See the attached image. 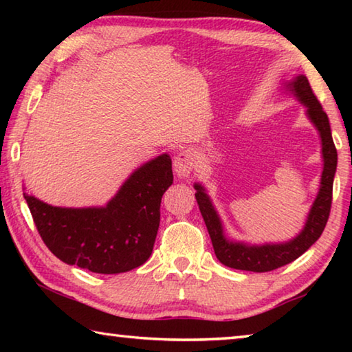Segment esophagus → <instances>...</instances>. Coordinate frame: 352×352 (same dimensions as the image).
<instances>
[{
    "label": "esophagus",
    "mask_w": 352,
    "mask_h": 352,
    "mask_svg": "<svg viewBox=\"0 0 352 352\" xmlns=\"http://www.w3.org/2000/svg\"><path fill=\"white\" fill-rule=\"evenodd\" d=\"M195 166V155L192 151H183L174 158V170L178 178H186L190 175Z\"/></svg>",
    "instance_id": "1"
}]
</instances>
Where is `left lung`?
I'll use <instances>...</instances> for the list:
<instances>
[{"label":"left lung","instance_id":"1","mask_svg":"<svg viewBox=\"0 0 352 352\" xmlns=\"http://www.w3.org/2000/svg\"><path fill=\"white\" fill-rule=\"evenodd\" d=\"M284 88L294 94L298 102L306 107V116L320 135L321 158H323V172H321L320 178L318 194L311 210H309L306 223L300 233L294 239L276 243H247L230 239L225 236L222 219L214 208L205 186H201L200 183L194 184L195 199H197L200 212L204 216L208 233H210L214 253L223 265L236 270L262 273L279 269V267L295 261L318 241L326 226L327 217H329L333 175L337 170V151L333 146L329 119H327L318 99L315 98L305 74H300L295 79L285 82Z\"/></svg>","mask_w":352,"mask_h":352}]
</instances>
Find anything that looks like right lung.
Wrapping results in <instances>:
<instances>
[{"label": "right lung", "mask_w": 352, "mask_h": 352, "mask_svg": "<svg viewBox=\"0 0 352 352\" xmlns=\"http://www.w3.org/2000/svg\"><path fill=\"white\" fill-rule=\"evenodd\" d=\"M172 182V160L163 153L135 169L105 206L62 208L23 195L52 254L68 265L115 275L152 254L162 197Z\"/></svg>", "instance_id": "1"}]
</instances>
